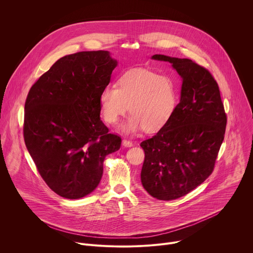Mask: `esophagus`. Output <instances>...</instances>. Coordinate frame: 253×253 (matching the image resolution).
Instances as JSON below:
<instances>
[{
	"label": "esophagus",
	"instance_id": "obj_1",
	"mask_svg": "<svg viewBox=\"0 0 253 253\" xmlns=\"http://www.w3.org/2000/svg\"><path fill=\"white\" fill-rule=\"evenodd\" d=\"M122 144H123V146H125V147H131V146H133V142L130 141V140H127V139H124V140L122 141Z\"/></svg>",
	"mask_w": 253,
	"mask_h": 253
}]
</instances>
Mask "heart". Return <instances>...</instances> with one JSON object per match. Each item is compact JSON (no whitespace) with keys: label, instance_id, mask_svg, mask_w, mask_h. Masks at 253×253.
Listing matches in <instances>:
<instances>
[{"label":"heart","instance_id":"obj_1","mask_svg":"<svg viewBox=\"0 0 253 253\" xmlns=\"http://www.w3.org/2000/svg\"><path fill=\"white\" fill-rule=\"evenodd\" d=\"M107 123L114 124L128 111L131 115L122 126L126 133L142 128L153 132L162 128L173 115L178 101V86L168 75L148 69H132L117 80V87L106 86L99 97Z\"/></svg>","mask_w":253,"mask_h":253}]
</instances>
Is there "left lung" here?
Here are the masks:
<instances>
[{
  "instance_id": "8db88e82",
  "label": "left lung",
  "mask_w": 253,
  "mask_h": 253,
  "mask_svg": "<svg viewBox=\"0 0 253 253\" xmlns=\"http://www.w3.org/2000/svg\"><path fill=\"white\" fill-rule=\"evenodd\" d=\"M152 59L169 62L182 79L173 115L140 144L145 152L142 185L152 197L168 201L186 195L212 173L227 119L218 85L208 70L190 59L159 54Z\"/></svg>"
}]
</instances>
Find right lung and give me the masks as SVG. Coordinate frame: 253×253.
I'll use <instances>...</instances> for the list:
<instances>
[{
  "instance_id": "obj_1",
  "label": "right lung",
  "mask_w": 253,
  "mask_h": 253,
  "mask_svg": "<svg viewBox=\"0 0 253 253\" xmlns=\"http://www.w3.org/2000/svg\"><path fill=\"white\" fill-rule=\"evenodd\" d=\"M118 62L108 51L59 59L29 91L25 103L26 147L47 185L67 199L93 192L105 157L121 138L100 118V93Z\"/></svg>"
}]
</instances>
